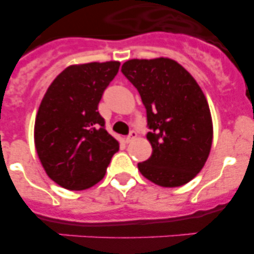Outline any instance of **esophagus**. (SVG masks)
<instances>
[{
    "mask_svg": "<svg viewBox=\"0 0 254 254\" xmlns=\"http://www.w3.org/2000/svg\"><path fill=\"white\" fill-rule=\"evenodd\" d=\"M136 136H137V132L133 131V129H132V131L129 132L128 136L126 137V142H131L132 140H134V138H136Z\"/></svg>",
    "mask_w": 254,
    "mask_h": 254,
    "instance_id": "1",
    "label": "esophagus"
}]
</instances>
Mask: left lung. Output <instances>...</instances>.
Returning <instances> with one entry per match:
<instances>
[{"label": "left lung", "instance_id": "8db88e82", "mask_svg": "<svg viewBox=\"0 0 254 254\" xmlns=\"http://www.w3.org/2000/svg\"><path fill=\"white\" fill-rule=\"evenodd\" d=\"M122 73L146 108L152 154L137 167L161 187H179L202 169L212 143L210 108L187 69L169 58L129 60Z\"/></svg>", "mask_w": 254, "mask_h": 254}]
</instances>
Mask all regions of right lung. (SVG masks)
<instances>
[{
  "label": "right lung",
  "mask_w": 254,
  "mask_h": 254,
  "mask_svg": "<svg viewBox=\"0 0 254 254\" xmlns=\"http://www.w3.org/2000/svg\"><path fill=\"white\" fill-rule=\"evenodd\" d=\"M120 62H91L64 69L48 87L35 118V149L52 181L86 190L105 176L120 143L98 112Z\"/></svg>",
  "instance_id": "right-lung-1"
}]
</instances>
